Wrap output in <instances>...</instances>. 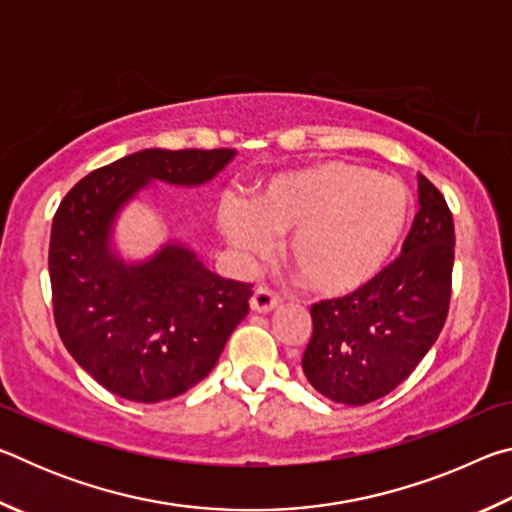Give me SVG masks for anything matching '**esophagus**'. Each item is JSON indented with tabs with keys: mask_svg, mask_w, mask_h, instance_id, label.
<instances>
[{
	"mask_svg": "<svg viewBox=\"0 0 512 512\" xmlns=\"http://www.w3.org/2000/svg\"><path fill=\"white\" fill-rule=\"evenodd\" d=\"M280 302V293H275L271 287H266V284H259L253 291V298H250V307H253V311H259V314H268V311H273Z\"/></svg>",
	"mask_w": 512,
	"mask_h": 512,
	"instance_id": "1",
	"label": "esophagus"
}]
</instances>
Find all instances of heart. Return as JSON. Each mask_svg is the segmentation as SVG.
<instances>
[{"label": "heart", "mask_w": 512, "mask_h": 512, "mask_svg": "<svg viewBox=\"0 0 512 512\" xmlns=\"http://www.w3.org/2000/svg\"><path fill=\"white\" fill-rule=\"evenodd\" d=\"M411 216L402 183L348 160H323L282 173L253 201L228 198L219 225L241 253L266 255L287 235L291 264L323 296H348L370 284L391 259Z\"/></svg>", "instance_id": "heart-1"}]
</instances>
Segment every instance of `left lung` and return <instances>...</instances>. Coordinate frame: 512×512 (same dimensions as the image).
Masks as SVG:
<instances>
[{"label":"left lung","instance_id":"left-lung-1","mask_svg":"<svg viewBox=\"0 0 512 512\" xmlns=\"http://www.w3.org/2000/svg\"><path fill=\"white\" fill-rule=\"evenodd\" d=\"M420 210L402 255L366 287L311 305L302 370L332 402L361 406L395 391L436 343L449 311L454 219L438 187L418 176Z\"/></svg>","mask_w":512,"mask_h":512}]
</instances>
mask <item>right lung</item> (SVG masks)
Wrapping results in <instances>:
<instances>
[{
	"label": "right lung",
	"mask_w": 512,
	"mask_h": 512,
	"mask_svg": "<svg viewBox=\"0 0 512 512\" xmlns=\"http://www.w3.org/2000/svg\"><path fill=\"white\" fill-rule=\"evenodd\" d=\"M232 155V149L126 155L79 180L54 214L49 277L60 341L124 400H171L210 375L248 314L253 284L223 280L178 244L128 266L110 250L112 221L151 180L203 185Z\"/></svg>",
	"instance_id": "add662e5"
}]
</instances>
